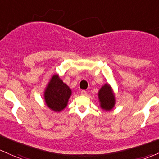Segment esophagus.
I'll return each instance as SVG.
<instances>
[{
	"instance_id": "34e87169",
	"label": "esophagus",
	"mask_w": 159,
	"mask_h": 159,
	"mask_svg": "<svg viewBox=\"0 0 159 159\" xmlns=\"http://www.w3.org/2000/svg\"><path fill=\"white\" fill-rule=\"evenodd\" d=\"M81 95H84V96H86V95H87V91H84V90H83V91H81Z\"/></svg>"
}]
</instances>
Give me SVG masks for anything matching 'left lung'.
<instances>
[{
	"mask_svg": "<svg viewBox=\"0 0 159 159\" xmlns=\"http://www.w3.org/2000/svg\"><path fill=\"white\" fill-rule=\"evenodd\" d=\"M101 107L105 110H110L113 107L115 103L114 95H113L110 87L108 84H105L101 88L98 93Z\"/></svg>",
	"mask_w": 159,
	"mask_h": 159,
	"instance_id": "8db88e82",
	"label": "left lung"
}]
</instances>
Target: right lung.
Masks as SVG:
<instances>
[{
  "label": "right lung",
  "instance_id": "obj_1",
  "mask_svg": "<svg viewBox=\"0 0 159 159\" xmlns=\"http://www.w3.org/2000/svg\"><path fill=\"white\" fill-rule=\"evenodd\" d=\"M71 91L58 75H54L45 91L46 104L54 111H61L67 106Z\"/></svg>",
  "mask_w": 159,
  "mask_h": 159
}]
</instances>
